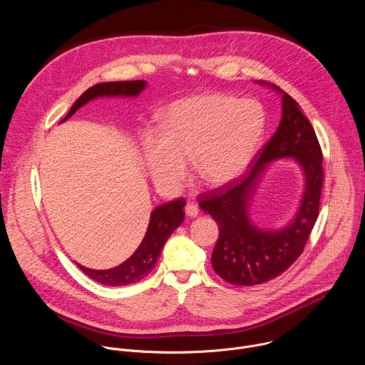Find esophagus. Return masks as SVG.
Wrapping results in <instances>:
<instances>
[{
    "label": "esophagus",
    "instance_id": "obj_1",
    "mask_svg": "<svg viewBox=\"0 0 365 365\" xmlns=\"http://www.w3.org/2000/svg\"><path fill=\"white\" fill-rule=\"evenodd\" d=\"M185 212H186L187 217L195 218L199 214V207H197V205L195 202H187L186 206H185Z\"/></svg>",
    "mask_w": 365,
    "mask_h": 365
}]
</instances>
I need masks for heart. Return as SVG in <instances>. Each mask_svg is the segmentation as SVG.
Segmentation results:
<instances>
[{
  "label": "heart",
  "mask_w": 365,
  "mask_h": 365,
  "mask_svg": "<svg viewBox=\"0 0 365 365\" xmlns=\"http://www.w3.org/2000/svg\"><path fill=\"white\" fill-rule=\"evenodd\" d=\"M264 127V111L252 99L200 93L175 101L159 115L158 135L144 137L148 172L159 186L176 189L189 160L200 182L222 186L251 163Z\"/></svg>",
  "instance_id": "obj_1"
}]
</instances>
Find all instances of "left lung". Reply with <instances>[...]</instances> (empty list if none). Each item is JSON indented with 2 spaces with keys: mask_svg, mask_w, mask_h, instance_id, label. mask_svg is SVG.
<instances>
[{
  "mask_svg": "<svg viewBox=\"0 0 365 365\" xmlns=\"http://www.w3.org/2000/svg\"><path fill=\"white\" fill-rule=\"evenodd\" d=\"M270 86L282 93V121L277 131L258 151L255 163L244 178L200 195L199 200V206L211 214L220 228L212 267L220 277L237 286L262 284L287 270L302 254L319 215L324 168L318 137L299 103L279 86ZM287 157L294 158L305 173L299 211L282 230H258L247 218L250 196L265 166Z\"/></svg>",
  "mask_w": 365,
  "mask_h": 365,
  "instance_id": "1",
  "label": "left lung"
}]
</instances>
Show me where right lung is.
<instances>
[{"mask_svg": "<svg viewBox=\"0 0 365 365\" xmlns=\"http://www.w3.org/2000/svg\"><path fill=\"white\" fill-rule=\"evenodd\" d=\"M145 85L147 83L144 81L103 82V83L93 85L78 98V101L73 103L72 108L61 123L71 118L91 99H95L99 96H137L145 88ZM185 203L186 200L183 197H179L155 207V210L151 212L147 232L141 244L134 251V254L123 264L110 270H92L81 264H78V267L86 276L106 286H113V287L128 286L131 283L140 282L154 269L155 263H158V259L160 257L165 242L172 235V232L183 222Z\"/></svg>", "mask_w": 365, "mask_h": 365, "instance_id": "obj_1", "label": "right lung"}]
</instances>
